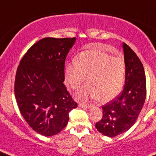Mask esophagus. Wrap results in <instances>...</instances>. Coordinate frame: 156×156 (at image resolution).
Returning <instances> with one entry per match:
<instances>
[{
	"instance_id": "1",
	"label": "esophagus",
	"mask_w": 156,
	"mask_h": 156,
	"mask_svg": "<svg viewBox=\"0 0 156 156\" xmlns=\"http://www.w3.org/2000/svg\"><path fill=\"white\" fill-rule=\"evenodd\" d=\"M79 106L81 107V108H89L91 106V105H89V104H84V103H79Z\"/></svg>"
}]
</instances>
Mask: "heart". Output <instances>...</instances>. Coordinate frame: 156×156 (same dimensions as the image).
I'll list each match as a JSON object with an SVG mask.
<instances>
[{"mask_svg":"<svg viewBox=\"0 0 156 156\" xmlns=\"http://www.w3.org/2000/svg\"><path fill=\"white\" fill-rule=\"evenodd\" d=\"M86 76L88 83L77 91V98L91 97L101 102L109 101L120 93L124 84V58L98 50L83 51L66 65L65 81L71 88L77 89Z\"/></svg>","mask_w":156,"mask_h":156,"instance_id":"1","label":"heart"}]
</instances>
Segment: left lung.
Listing matches in <instances>:
<instances>
[{"label":"left lung","instance_id":"8db88e82","mask_svg":"<svg viewBox=\"0 0 156 156\" xmlns=\"http://www.w3.org/2000/svg\"><path fill=\"white\" fill-rule=\"evenodd\" d=\"M122 48L126 62L124 88L116 98L102 106V119L95 124L100 133L110 137L124 133L134 124L146 98L142 63L126 44H122Z\"/></svg>","mask_w":156,"mask_h":156}]
</instances>
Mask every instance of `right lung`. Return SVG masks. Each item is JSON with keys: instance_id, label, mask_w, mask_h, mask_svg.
Segmentation results:
<instances>
[{"instance_id": "obj_1", "label": "right lung", "mask_w": 156, "mask_h": 156, "mask_svg": "<svg viewBox=\"0 0 156 156\" xmlns=\"http://www.w3.org/2000/svg\"><path fill=\"white\" fill-rule=\"evenodd\" d=\"M73 38H43L21 59L16 71L15 95L29 126L44 136L59 133L77 107L66 89L65 62Z\"/></svg>"}]
</instances>
